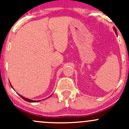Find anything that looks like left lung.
Segmentation results:
<instances>
[{
  "instance_id": "1",
  "label": "left lung",
  "mask_w": 129,
  "mask_h": 129,
  "mask_svg": "<svg viewBox=\"0 0 129 129\" xmlns=\"http://www.w3.org/2000/svg\"><path fill=\"white\" fill-rule=\"evenodd\" d=\"M114 29H115V33H116V34H117V32H116V28H114Z\"/></svg>"
}]
</instances>
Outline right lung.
Listing matches in <instances>:
<instances>
[{
	"label": "right lung",
	"mask_w": 129,
	"mask_h": 129,
	"mask_svg": "<svg viewBox=\"0 0 129 129\" xmlns=\"http://www.w3.org/2000/svg\"><path fill=\"white\" fill-rule=\"evenodd\" d=\"M10 85H11V84H10ZM11 86L12 87V85H11ZM19 95H20V94H19ZM20 96L21 97V98H22V99H23V100H24L25 101H28V102H30V103H35V102H38V101H33V100H29V99H27V98H24V97L22 96L21 95H20Z\"/></svg>",
	"instance_id": "1"
}]
</instances>
